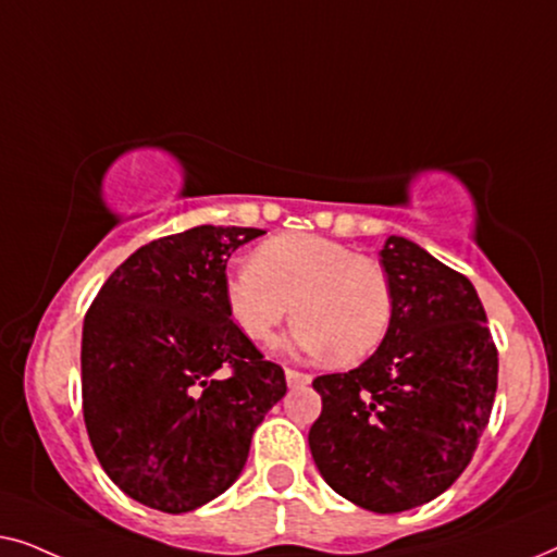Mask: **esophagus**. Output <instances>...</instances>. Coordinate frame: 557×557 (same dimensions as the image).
Segmentation results:
<instances>
[{
	"mask_svg": "<svg viewBox=\"0 0 557 557\" xmlns=\"http://www.w3.org/2000/svg\"><path fill=\"white\" fill-rule=\"evenodd\" d=\"M284 375H286L288 387H304L311 383V375H307V372H299V370H292V368H286Z\"/></svg>",
	"mask_w": 557,
	"mask_h": 557,
	"instance_id": "34e87169",
	"label": "esophagus"
}]
</instances>
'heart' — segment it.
<instances>
[{"mask_svg": "<svg viewBox=\"0 0 557 557\" xmlns=\"http://www.w3.org/2000/svg\"><path fill=\"white\" fill-rule=\"evenodd\" d=\"M225 307L233 324L258 345L276 337L288 311L292 347L309 357L355 364L383 345L395 294L387 271L345 243L288 233L256 248L250 263L227 273Z\"/></svg>", "mask_w": 557, "mask_h": 557, "instance_id": "obj_1", "label": "heart"}]
</instances>
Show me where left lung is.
<instances>
[{
    "mask_svg": "<svg viewBox=\"0 0 557 557\" xmlns=\"http://www.w3.org/2000/svg\"><path fill=\"white\" fill-rule=\"evenodd\" d=\"M380 263L395 294L391 332L360 368L314 380L322 416L309 448L334 492L393 515L436 499L469 467L499 360L467 276L400 235Z\"/></svg>",
    "mask_w": 557,
    "mask_h": 557,
    "instance_id": "left-lung-1",
    "label": "left lung"
}]
</instances>
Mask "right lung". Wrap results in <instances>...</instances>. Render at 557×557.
<instances>
[{"label": "right lung", "mask_w": 557, "mask_h": 557, "mask_svg": "<svg viewBox=\"0 0 557 557\" xmlns=\"http://www.w3.org/2000/svg\"><path fill=\"white\" fill-rule=\"evenodd\" d=\"M265 231L200 225L151 240L101 286L83 319V418L128 497L170 515L223 494L250 438L286 395L225 307L227 258Z\"/></svg>", "instance_id": "obj_1"}]
</instances>
